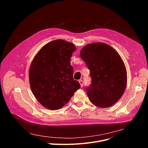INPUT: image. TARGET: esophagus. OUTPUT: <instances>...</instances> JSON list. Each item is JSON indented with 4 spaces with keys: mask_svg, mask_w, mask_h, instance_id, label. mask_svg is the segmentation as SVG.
Here are the masks:
<instances>
[{
    "mask_svg": "<svg viewBox=\"0 0 148 148\" xmlns=\"http://www.w3.org/2000/svg\"><path fill=\"white\" fill-rule=\"evenodd\" d=\"M79 83L80 84V86H81V87H82L83 86H84V83H83V81L82 80H79Z\"/></svg>",
    "mask_w": 148,
    "mask_h": 148,
    "instance_id": "1",
    "label": "esophagus"
}]
</instances>
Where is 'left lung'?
Listing matches in <instances>:
<instances>
[{
    "instance_id": "8db88e82",
    "label": "left lung",
    "mask_w": 148,
    "mask_h": 148,
    "mask_svg": "<svg viewBox=\"0 0 148 148\" xmlns=\"http://www.w3.org/2000/svg\"><path fill=\"white\" fill-rule=\"evenodd\" d=\"M80 57L90 70L91 84L86 88L90 101L100 108L111 107L122 96L127 83L122 58L114 48L101 42L84 46Z\"/></svg>"
}]
</instances>
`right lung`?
I'll return each instance as SVG.
<instances>
[{"label":"right lung","mask_w":148,"mask_h":148,"mask_svg":"<svg viewBox=\"0 0 148 148\" xmlns=\"http://www.w3.org/2000/svg\"><path fill=\"white\" fill-rule=\"evenodd\" d=\"M76 50L74 44L61 39L51 41L34 57L29 69V82L33 94L47 109L64 106L80 88L73 79L70 59Z\"/></svg>","instance_id":"obj_1"}]
</instances>
